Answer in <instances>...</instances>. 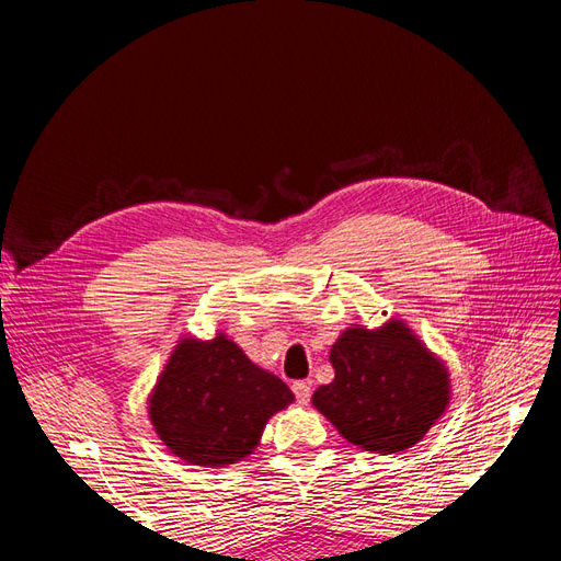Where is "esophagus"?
Segmentation results:
<instances>
[{
    "instance_id": "1",
    "label": "esophagus",
    "mask_w": 561,
    "mask_h": 561,
    "mask_svg": "<svg viewBox=\"0 0 561 561\" xmlns=\"http://www.w3.org/2000/svg\"><path fill=\"white\" fill-rule=\"evenodd\" d=\"M293 393L299 404H309L311 400V381H295L293 383Z\"/></svg>"
}]
</instances>
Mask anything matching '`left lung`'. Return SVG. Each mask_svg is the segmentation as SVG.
<instances>
[{
    "label": "left lung",
    "mask_w": 561,
    "mask_h": 561,
    "mask_svg": "<svg viewBox=\"0 0 561 561\" xmlns=\"http://www.w3.org/2000/svg\"><path fill=\"white\" fill-rule=\"evenodd\" d=\"M330 363L334 381L316 390L313 407L367 451L410 449L449 402L447 367L400 320L379 330L348 328Z\"/></svg>",
    "instance_id": "1"
}]
</instances>
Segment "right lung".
<instances>
[{
	"label": "right lung",
	"mask_w": 561,
	"mask_h": 561,
	"mask_svg": "<svg viewBox=\"0 0 561 561\" xmlns=\"http://www.w3.org/2000/svg\"><path fill=\"white\" fill-rule=\"evenodd\" d=\"M293 400L283 379L250 363L225 334L182 339L149 398V419L182 461L222 468L252 454L266 421Z\"/></svg>",
	"instance_id": "add662e5"
}]
</instances>
